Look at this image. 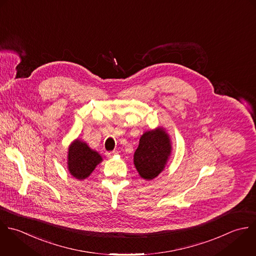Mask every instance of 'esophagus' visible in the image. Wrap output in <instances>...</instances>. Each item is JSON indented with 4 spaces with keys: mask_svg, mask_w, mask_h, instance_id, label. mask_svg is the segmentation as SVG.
<instances>
[{
    "mask_svg": "<svg viewBox=\"0 0 256 256\" xmlns=\"http://www.w3.org/2000/svg\"><path fill=\"white\" fill-rule=\"evenodd\" d=\"M118 154V152H116V150H114V152H106V156H108V158H112L114 156H116Z\"/></svg>",
    "mask_w": 256,
    "mask_h": 256,
    "instance_id": "obj_1",
    "label": "esophagus"
}]
</instances>
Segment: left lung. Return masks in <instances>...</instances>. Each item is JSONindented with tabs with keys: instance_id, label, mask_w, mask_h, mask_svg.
<instances>
[{
	"instance_id": "obj_1",
	"label": "left lung",
	"mask_w": 256,
	"mask_h": 256,
	"mask_svg": "<svg viewBox=\"0 0 256 256\" xmlns=\"http://www.w3.org/2000/svg\"><path fill=\"white\" fill-rule=\"evenodd\" d=\"M172 154V142L164 128L146 132L134 154V164L138 174L146 180L156 178L166 168Z\"/></svg>"
}]
</instances>
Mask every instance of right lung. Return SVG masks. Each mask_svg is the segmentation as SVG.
Masks as SVG:
<instances>
[{"instance_id":"obj_1","label":"right lung","mask_w":256,"mask_h":256,"mask_svg":"<svg viewBox=\"0 0 256 256\" xmlns=\"http://www.w3.org/2000/svg\"><path fill=\"white\" fill-rule=\"evenodd\" d=\"M102 162L98 152L92 150L86 142L76 138L68 152V168L70 174L76 180L86 178Z\"/></svg>"}]
</instances>
